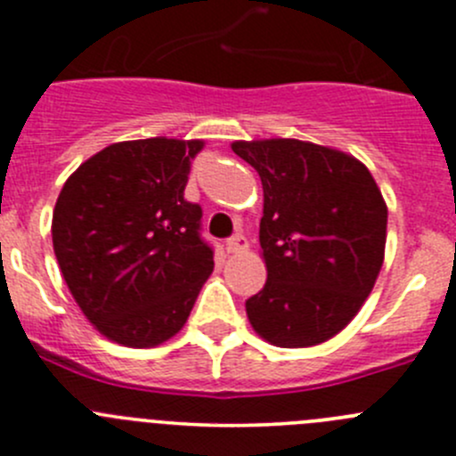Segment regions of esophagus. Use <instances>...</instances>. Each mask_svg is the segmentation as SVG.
Returning <instances> with one entry per match:
<instances>
[{
    "instance_id": "34e87169",
    "label": "esophagus",
    "mask_w": 456,
    "mask_h": 456,
    "mask_svg": "<svg viewBox=\"0 0 456 456\" xmlns=\"http://www.w3.org/2000/svg\"><path fill=\"white\" fill-rule=\"evenodd\" d=\"M224 249H227L229 254L242 252V249H248V238L242 236V233H233V236L227 238V242H224Z\"/></svg>"
}]
</instances>
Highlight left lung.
Listing matches in <instances>:
<instances>
[{
	"label": "left lung",
	"instance_id": "obj_1",
	"mask_svg": "<svg viewBox=\"0 0 456 456\" xmlns=\"http://www.w3.org/2000/svg\"><path fill=\"white\" fill-rule=\"evenodd\" d=\"M263 184L267 281L245 301L274 346H314L362 308L385 258L387 204L367 166L299 139L233 142Z\"/></svg>",
	"mask_w": 456,
	"mask_h": 456
}]
</instances>
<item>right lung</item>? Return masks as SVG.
I'll return each instance as SVG.
<instances>
[{"label": "right lung", "instance_id": "add662e5", "mask_svg": "<svg viewBox=\"0 0 456 456\" xmlns=\"http://www.w3.org/2000/svg\"><path fill=\"white\" fill-rule=\"evenodd\" d=\"M204 143L137 139L103 148L65 182L53 208V252L76 304L99 333L132 348L170 339L214 272L186 202Z\"/></svg>", "mask_w": 456, "mask_h": 456}]
</instances>
